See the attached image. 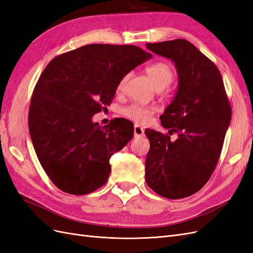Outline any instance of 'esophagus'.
I'll use <instances>...</instances> for the list:
<instances>
[{
  "mask_svg": "<svg viewBox=\"0 0 253 253\" xmlns=\"http://www.w3.org/2000/svg\"><path fill=\"white\" fill-rule=\"evenodd\" d=\"M143 133H144V129L141 126L135 125V126H134V135H135V137H142Z\"/></svg>",
  "mask_w": 253,
  "mask_h": 253,
  "instance_id": "34e87169",
  "label": "esophagus"
}]
</instances>
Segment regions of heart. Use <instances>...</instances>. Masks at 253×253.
<instances>
[{
  "mask_svg": "<svg viewBox=\"0 0 253 253\" xmlns=\"http://www.w3.org/2000/svg\"><path fill=\"white\" fill-rule=\"evenodd\" d=\"M145 73H147L148 77L150 78L155 88L164 89L167 86H169L173 80L172 67L165 62H156L147 66L145 67ZM126 80V77L121 80L118 85V90L124 87ZM152 113L153 109L145 108V106L136 103L129 104L121 110V114L124 115L125 117L138 122V124H144V122H147Z\"/></svg>",
  "mask_w": 253,
  "mask_h": 253,
  "instance_id": "heart-1",
  "label": "heart"
}]
</instances>
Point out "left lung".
<instances>
[{
	"instance_id": "obj_1",
	"label": "left lung",
	"mask_w": 253,
	"mask_h": 253,
	"mask_svg": "<svg viewBox=\"0 0 253 253\" xmlns=\"http://www.w3.org/2000/svg\"><path fill=\"white\" fill-rule=\"evenodd\" d=\"M148 49L170 59L178 84L171 103L160 116L169 135L147 128L150 151L145 181L158 195L179 200L200 191L215 169L231 120V106L217 67L183 39L147 43Z\"/></svg>"
}]
</instances>
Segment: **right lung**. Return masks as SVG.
I'll list each match as a JSON object with an SVG mask.
<instances>
[{"label": "right lung", "instance_id": "right-lung-1", "mask_svg": "<svg viewBox=\"0 0 253 253\" xmlns=\"http://www.w3.org/2000/svg\"><path fill=\"white\" fill-rule=\"evenodd\" d=\"M151 58L135 45L88 44L45 67L28 126L38 159L60 190L84 195L108 180L110 157L133 138L134 126L124 118L100 126L93 116L110 105L120 81Z\"/></svg>", "mask_w": 253, "mask_h": 253}]
</instances>
